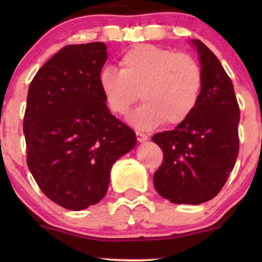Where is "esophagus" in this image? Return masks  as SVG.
I'll return each mask as SVG.
<instances>
[{"mask_svg": "<svg viewBox=\"0 0 262 262\" xmlns=\"http://www.w3.org/2000/svg\"><path fill=\"white\" fill-rule=\"evenodd\" d=\"M135 134H137V139H138V141H139V143H144V141H146L149 139L148 135L141 133V132H139V130L135 132Z\"/></svg>", "mask_w": 262, "mask_h": 262, "instance_id": "1", "label": "esophagus"}]
</instances>
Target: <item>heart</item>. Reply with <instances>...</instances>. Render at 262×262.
Returning a JSON list of instances; mask_svg holds the SVG:
<instances>
[{"label":"heart","instance_id":"heart-1","mask_svg":"<svg viewBox=\"0 0 262 262\" xmlns=\"http://www.w3.org/2000/svg\"><path fill=\"white\" fill-rule=\"evenodd\" d=\"M119 68H104L100 86L113 113L124 116L140 96L144 103L128 122L140 129L179 124L193 112L200 98L203 74L193 56L152 44L130 48Z\"/></svg>","mask_w":262,"mask_h":262}]
</instances>
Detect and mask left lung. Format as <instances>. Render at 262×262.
<instances>
[{
    "mask_svg": "<svg viewBox=\"0 0 262 262\" xmlns=\"http://www.w3.org/2000/svg\"><path fill=\"white\" fill-rule=\"evenodd\" d=\"M191 43L203 74L197 106L175 129L151 138L164 151L154 186L161 197L176 204H201L214 198L239 154L240 110L231 80L202 41L192 39Z\"/></svg>",
    "mask_w": 262,
    "mask_h": 262,
    "instance_id": "left-lung-1",
    "label": "left lung"
}]
</instances>
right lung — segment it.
<instances>
[{
	"instance_id": "right-lung-1",
	"label": "right lung",
	"mask_w": 262,
	"mask_h": 262,
	"mask_svg": "<svg viewBox=\"0 0 262 262\" xmlns=\"http://www.w3.org/2000/svg\"><path fill=\"white\" fill-rule=\"evenodd\" d=\"M102 41L68 45L32 80L23 122L27 164L53 202L82 210L106 196L111 169L137 137L108 110L100 86Z\"/></svg>"
}]
</instances>
